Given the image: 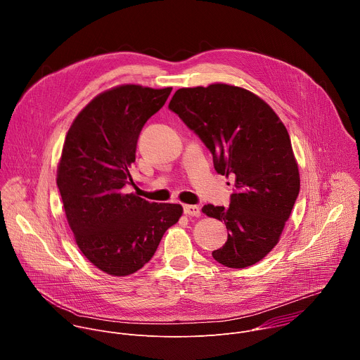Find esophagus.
<instances>
[{
  "instance_id": "obj_1",
  "label": "esophagus",
  "mask_w": 360,
  "mask_h": 360,
  "mask_svg": "<svg viewBox=\"0 0 360 360\" xmlns=\"http://www.w3.org/2000/svg\"><path fill=\"white\" fill-rule=\"evenodd\" d=\"M184 214L188 217H199L200 208L198 205H184Z\"/></svg>"
}]
</instances>
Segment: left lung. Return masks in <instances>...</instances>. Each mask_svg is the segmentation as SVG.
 <instances>
[{
	"label": "left lung",
	"instance_id": "8db88e82",
	"mask_svg": "<svg viewBox=\"0 0 360 360\" xmlns=\"http://www.w3.org/2000/svg\"><path fill=\"white\" fill-rule=\"evenodd\" d=\"M169 110L211 150L215 171L235 176L228 208H202L229 231L214 259L235 269L255 265L279 242L299 195L297 162L285 125L258 95L228 84L181 88Z\"/></svg>",
	"mask_w": 360,
	"mask_h": 360
}]
</instances>
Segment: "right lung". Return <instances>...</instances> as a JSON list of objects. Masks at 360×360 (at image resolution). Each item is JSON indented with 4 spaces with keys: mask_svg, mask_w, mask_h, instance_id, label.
Masks as SVG:
<instances>
[{
    "mask_svg": "<svg viewBox=\"0 0 360 360\" xmlns=\"http://www.w3.org/2000/svg\"><path fill=\"white\" fill-rule=\"evenodd\" d=\"M172 88L120 85L96 95L77 115L63 146L57 185L68 225L85 258L102 272L127 276L150 261L165 231L184 210L148 202L134 185L138 136Z\"/></svg>",
    "mask_w": 360,
    "mask_h": 360,
    "instance_id": "right-lung-1",
    "label": "right lung"
}]
</instances>
